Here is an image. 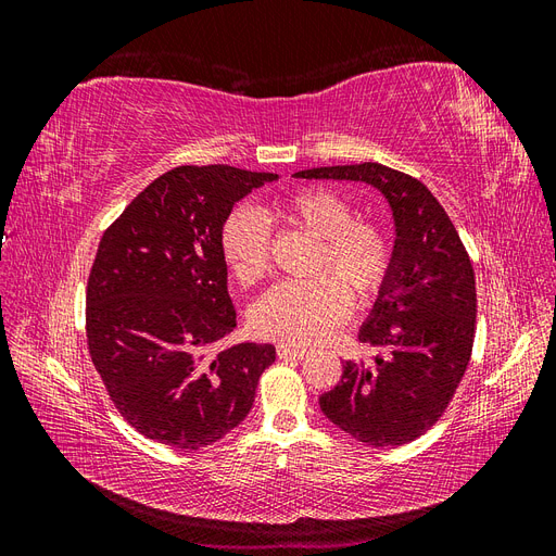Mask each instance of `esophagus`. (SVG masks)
Returning <instances> with one entry per match:
<instances>
[{
	"label": "esophagus",
	"mask_w": 556,
	"mask_h": 556,
	"mask_svg": "<svg viewBox=\"0 0 556 556\" xmlns=\"http://www.w3.org/2000/svg\"><path fill=\"white\" fill-rule=\"evenodd\" d=\"M278 357L280 359H304L306 357V350L282 343V345H278Z\"/></svg>",
	"instance_id": "1"
}]
</instances>
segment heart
I'll use <instances>...</instances> for the list:
<instances>
[{"label":"heart","mask_w":556,"mask_h":556,"mask_svg":"<svg viewBox=\"0 0 556 556\" xmlns=\"http://www.w3.org/2000/svg\"><path fill=\"white\" fill-rule=\"evenodd\" d=\"M350 201L327 188H304L260 211L237 208L220 231V252L231 276L255 285L268 271V225L299 227L317 237L304 282H280L268 290L250 319L264 339L306 348L325 341L357 304H371L392 268L387 231L368 220H352ZM353 296L350 298L349 294Z\"/></svg>","instance_id":"b5f03b06"}]
</instances>
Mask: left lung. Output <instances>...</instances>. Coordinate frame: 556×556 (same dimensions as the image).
<instances>
[{"label":"left lung","instance_id":"8db88e82","mask_svg":"<svg viewBox=\"0 0 556 556\" xmlns=\"http://www.w3.org/2000/svg\"><path fill=\"white\" fill-rule=\"evenodd\" d=\"M294 176L366 182L392 208V268L359 329V341L384 355L371 364L345 362L341 382L319 396V408L359 443H410L439 422L470 362L473 264L439 199L408 174L364 162Z\"/></svg>","mask_w":556,"mask_h":556}]
</instances>
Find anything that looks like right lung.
I'll list each match as a JSON object with an SVG mask.
<instances>
[{
  "label": "right lung",
  "instance_id": "1",
  "mask_svg": "<svg viewBox=\"0 0 556 556\" xmlns=\"http://www.w3.org/2000/svg\"><path fill=\"white\" fill-rule=\"evenodd\" d=\"M278 174L176 166L104 231L88 280L90 357L127 422L199 450L248 417L268 343L220 348L237 327L220 231L233 204Z\"/></svg>",
  "mask_w": 556,
  "mask_h": 556
}]
</instances>
